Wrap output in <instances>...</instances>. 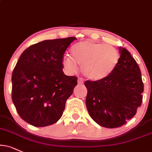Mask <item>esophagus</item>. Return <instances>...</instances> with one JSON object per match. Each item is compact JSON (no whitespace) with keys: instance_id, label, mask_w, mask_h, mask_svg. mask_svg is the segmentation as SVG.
Instances as JSON below:
<instances>
[{"instance_id":"1","label":"esophagus","mask_w":152,"mask_h":152,"mask_svg":"<svg viewBox=\"0 0 152 152\" xmlns=\"http://www.w3.org/2000/svg\"><path fill=\"white\" fill-rule=\"evenodd\" d=\"M77 82L79 85H82V84L84 83V79L82 77H79L77 80Z\"/></svg>"}]
</instances>
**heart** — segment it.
Returning a JSON list of instances; mask_svg holds the SVG:
<instances>
[{
	"label": "heart",
	"instance_id": "1",
	"mask_svg": "<svg viewBox=\"0 0 152 152\" xmlns=\"http://www.w3.org/2000/svg\"><path fill=\"white\" fill-rule=\"evenodd\" d=\"M70 56L63 58V66L69 73L75 72L77 64L83 74L89 80L98 81L106 79L113 73L120 61V53L107 44L84 41L74 44Z\"/></svg>",
	"mask_w": 152,
	"mask_h": 152
}]
</instances>
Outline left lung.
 <instances>
[{"label": "left lung", "instance_id": "8db88e82", "mask_svg": "<svg viewBox=\"0 0 152 152\" xmlns=\"http://www.w3.org/2000/svg\"><path fill=\"white\" fill-rule=\"evenodd\" d=\"M119 50V63L109 77L85 82L89 115L107 128L125 125L135 115L142 102L144 85L140 67L128 50L120 46Z\"/></svg>", "mask_w": 152, "mask_h": 152}]
</instances>
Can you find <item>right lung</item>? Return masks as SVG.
I'll list each match as a JSON object with an SVG mask.
<instances>
[{"instance_id": "add662e5", "label": "right lung", "mask_w": 152, "mask_h": 152, "mask_svg": "<svg viewBox=\"0 0 152 152\" xmlns=\"http://www.w3.org/2000/svg\"><path fill=\"white\" fill-rule=\"evenodd\" d=\"M75 37L44 40L21 54L12 74V99L24 121L35 127L61 118L77 77L63 71L65 50Z\"/></svg>"}]
</instances>
